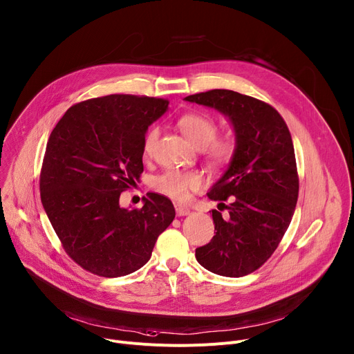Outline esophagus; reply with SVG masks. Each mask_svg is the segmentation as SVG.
<instances>
[{"label": "esophagus", "mask_w": 354, "mask_h": 354, "mask_svg": "<svg viewBox=\"0 0 354 354\" xmlns=\"http://www.w3.org/2000/svg\"><path fill=\"white\" fill-rule=\"evenodd\" d=\"M175 210H176L178 216H186V215L191 214V209L183 206V205H175Z\"/></svg>", "instance_id": "1"}]
</instances>
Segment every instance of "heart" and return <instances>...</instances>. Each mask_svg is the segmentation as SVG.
Here are the masks:
<instances>
[{"label":"heart","mask_w":354,"mask_h":354,"mask_svg":"<svg viewBox=\"0 0 354 354\" xmlns=\"http://www.w3.org/2000/svg\"><path fill=\"white\" fill-rule=\"evenodd\" d=\"M180 131L191 142L199 148H207L209 155L223 160L227 159L234 148L233 139L229 136L215 138L218 132V125L214 118L202 112H189L180 116L178 121ZM158 139V129L151 128L144 138V152L151 153ZM155 189L162 195L175 201H186L192 191H198L202 179L196 172L183 171H168L155 179Z\"/></svg>","instance_id":"obj_1"}]
</instances>
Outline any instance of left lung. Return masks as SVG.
<instances>
[{
    "instance_id": "obj_1",
    "label": "left lung",
    "mask_w": 354,
    "mask_h": 354,
    "mask_svg": "<svg viewBox=\"0 0 354 354\" xmlns=\"http://www.w3.org/2000/svg\"><path fill=\"white\" fill-rule=\"evenodd\" d=\"M185 101L219 111L234 132L227 169L207 192L227 216L212 210L216 234L196 249V261L221 276L249 274L273 254L295 214L299 178L290 132L273 106L239 92L212 89Z\"/></svg>"
}]
</instances>
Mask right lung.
<instances>
[{
    "label": "right lung",
    "instance_id": "right-lung-1",
    "mask_svg": "<svg viewBox=\"0 0 354 354\" xmlns=\"http://www.w3.org/2000/svg\"><path fill=\"white\" fill-rule=\"evenodd\" d=\"M168 101L106 95L71 106L50 135L41 202L65 252L85 270L120 277L142 268L175 219L172 202L148 194L140 209L120 205L144 172L148 127Z\"/></svg>",
    "mask_w": 354,
    "mask_h": 354
}]
</instances>
